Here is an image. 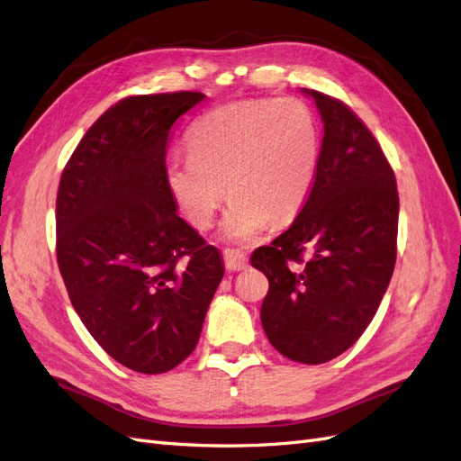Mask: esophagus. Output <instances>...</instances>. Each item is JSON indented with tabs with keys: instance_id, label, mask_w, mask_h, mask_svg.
Returning <instances> with one entry per match:
<instances>
[{
	"instance_id": "1",
	"label": "esophagus",
	"mask_w": 461,
	"mask_h": 461,
	"mask_svg": "<svg viewBox=\"0 0 461 461\" xmlns=\"http://www.w3.org/2000/svg\"><path fill=\"white\" fill-rule=\"evenodd\" d=\"M223 263H226L228 270H245L249 267V261H247L245 253L238 249H226L223 251Z\"/></svg>"
}]
</instances>
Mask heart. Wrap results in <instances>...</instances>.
<instances>
[{"instance_id":"heart-1","label":"heart","mask_w":461,"mask_h":461,"mask_svg":"<svg viewBox=\"0 0 461 461\" xmlns=\"http://www.w3.org/2000/svg\"><path fill=\"white\" fill-rule=\"evenodd\" d=\"M188 149L165 165V183L196 230L214 223L223 198V238L247 243L270 220L294 218L308 200L320 161V128L300 99H247L204 114Z\"/></svg>"}]
</instances>
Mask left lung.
<instances>
[{
    "mask_svg": "<svg viewBox=\"0 0 461 461\" xmlns=\"http://www.w3.org/2000/svg\"><path fill=\"white\" fill-rule=\"evenodd\" d=\"M303 93L323 121L313 186L251 265L268 278L261 323L270 345L294 362L323 364L357 343L380 308L395 268L399 196L368 126L343 101Z\"/></svg>",
    "mask_w": 461,
    "mask_h": 461,
    "instance_id": "obj_1",
    "label": "left lung"
}]
</instances>
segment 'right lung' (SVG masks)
I'll return each instance as SVG.
<instances>
[{"label": "right lung", "mask_w": 461, "mask_h": 461, "mask_svg": "<svg viewBox=\"0 0 461 461\" xmlns=\"http://www.w3.org/2000/svg\"><path fill=\"white\" fill-rule=\"evenodd\" d=\"M198 91L132 95L103 113L62 171L56 257L99 347L140 374L173 370L200 339L221 255L176 214L165 153Z\"/></svg>", "instance_id": "right-lung-1"}]
</instances>
